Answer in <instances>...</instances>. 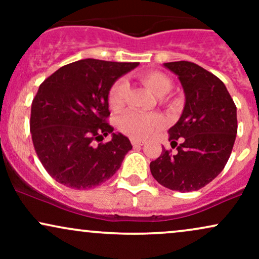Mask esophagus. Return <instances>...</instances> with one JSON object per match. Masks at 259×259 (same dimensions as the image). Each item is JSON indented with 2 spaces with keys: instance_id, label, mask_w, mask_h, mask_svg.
<instances>
[{
  "instance_id": "esophagus-1",
  "label": "esophagus",
  "mask_w": 259,
  "mask_h": 259,
  "mask_svg": "<svg viewBox=\"0 0 259 259\" xmlns=\"http://www.w3.org/2000/svg\"><path fill=\"white\" fill-rule=\"evenodd\" d=\"M132 144L134 147H138V146H142V145L145 144L144 141H141V140H136V139H132Z\"/></svg>"
}]
</instances>
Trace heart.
Wrapping results in <instances>:
<instances>
[{"label": "heart", "instance_id": "b5f03b06", "mask_svg": "<svg viewBox=\"0 0 259 259\" xmlns=\"http://www.w3.org/2000/svg\"><path fill=\"white\" fill-rule=\"evenodd\" d=\"M140 79L157 96H165L173 89V82L165 74L148 70L140 74ZM127 84L125 79H118L108 92V105L112 109L120 108L124 102ZM162 117L156 113L125 112L118 119V127L121 133L136 140H145L153 135L162 126Z\"/></svg>", "mask_w": 259, "mask_h": 259}]
</instances>
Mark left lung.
Segmentation results:
<instances>
[{"label": "left lung", "mask_w": 259, "mask_h": 259, "mask_svg": "<svg viewBox=\"0 0 259 259\" xmlns=\"http://www.w3.org/2000/svg\"><path fill=\"white\" fill-rule=\"evenodd\" d=\"M177 74L185 106L180 119L169 129V141L178 152L163 148L150 164L160 185L179 192L200 190L227 164L237 134L236 106L224 82L214 74L187 61L164 63Z\"/></svg>", "instance_id": "obj_1"}]
</instances>
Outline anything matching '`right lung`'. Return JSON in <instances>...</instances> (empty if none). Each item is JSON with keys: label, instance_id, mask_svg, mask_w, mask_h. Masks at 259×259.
I'll use <instances>...</instances> for the list:
<instances>
[{"label": "right lung", "instance_id": "1", "mask_svg": "<svg viewBox=\"0 0 259 259\" xmlns=\"http://www.w3.org/2000/svg\"><path fill=\"white\" fill-rule=\"evenodd\" d=\"M139 63L86 58L45 79L31 103L30 133L44 168L59 184L76 190L99 186L115 174L133 146L113 133L108 92ZM112 140L102 143L108 133Z\"/></svg>", "mask_w": 259, "mask_h": 259}]
</instances>
